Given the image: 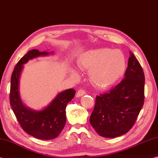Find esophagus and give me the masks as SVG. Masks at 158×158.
Masks as SVG:
<instances>
[{"instance_id":"esophagus-1","label":"esophagus","mask_w":158,"mask_h":158,"mask_svg":"<svg viewBox=\"0 0 158 158\" xmlns=\"http://www.w3.org/2000/svg\"><path fill=\"white\" fill-rule=\"evenodd\" d=\"M85 94V91L83 89H80L78 90V92L77 93V97H81V96L84 95Z\"/></svg>"}]
</instances>
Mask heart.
I'll use <instances>...</instances> for the list:
<instances>
[{"label":"heart","instance_id":"heart-1","mask_svg":"<svg viewBox=\"0 0 158 158\" xmlns=\"http://www.w3.org/2000/svg\"><path fill=\"white\" fill-rule=\"evenodd\" d=\"M78 66L81 69L90 70V78L94 84L106 87L114 84L123 74L126 60L121 51L101 48L83 53L78 59ZM70 75L74 79L79 78L74 69H71Z\"/></svg>","mask_w":158,"mask_h":158}]
</instances>
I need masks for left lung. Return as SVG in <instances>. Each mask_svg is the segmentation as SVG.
Listing matches in <instances>:
<instances>
[{
    "label": "left lung",
    "instance_id": "left-lung-1",
    "mask_svg": "<svg viewBox=\"0 0 158 158\" xmlns=\"http://www.w3.org/2000/svg\"><path fill=\"white\" fill-rule=\"evenodd\" d=\"M130 54L124 79L96 97L90 123L102 137L114 138L127 133L143 105L145 77L137 58Z\"/></svg>",
    "mask_w": 158,
    "mask_h": 158
}]
</instances>
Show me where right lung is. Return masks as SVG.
Here are the masks:
<instances>
[{
    "mask_svg": "<svg viewBox=\"0 0 158 158\" xmlns=\"http://www.w3.org/2000/svg\"><path fill=\"white\" fill-rule=\"evenodd\" d=\"M49 54V52H40L37 49L29 51L16 65L10 84V102L19 123L28 135L42 140L53 139L60 135L66 123V106L76 93L75 90L69 89L58 93L52 102L41 111L33 110L23 105L19 90L23 65L30 59Z\"/></svg>",
    "mask_w": 158,
    "mask_h": 158,
    "instance_id": "add662e5",
    "label": "right lung"
}]
</instances>
